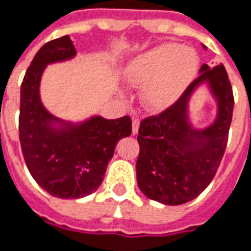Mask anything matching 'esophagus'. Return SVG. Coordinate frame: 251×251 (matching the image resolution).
Wrapping results in <instances>:
<instances>
[{
	"label": "esophagus",
	"instance_id": "obj_1",
	"mask_svg": "<svg viewBox=\"0 0 251 251\" xmlns=\"http://www.w3.org/2000/svg\"><path fill=\"white\" fill-rule=\"evenodd\" d=\"M139 123H141V120L138 119V117H135L134 120H132V134L135 135V134H138V129H139Z\"/></svg>",
	"mask_w": 251,
	"mask_h": 251
}]
</instances>
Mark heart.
Masks as SVG:
<instances>
[{"mask_svg": "<svg viewBox=\"0 0 251 251\" xmlns=\"http://www.w3.org/2000/svg\"><path fill=\"white\" fill-rule=\"evenodd\" d=\"M198 70V56L177 43H161L128 64L126 79L134 87H144L143 105L153 112L164 110L187 89Z\"/></svg>", "mask_w": 251, "mask_h": 251, "instance_id": "1", "label": "heart"}]
</instances>
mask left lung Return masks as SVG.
Returning <instances> with one entry per match:
<instances>
[{"label":"left lung","mask_w":251,"mask_h":251,"mask_svg":"<svg viewBox=\"0 0 251 251\" xmlns=\"http://www.w3.org/2000/svg\"><path fill=\"white\" fill-rule=\"evenodd\" d=\"M200 72L174 105L143 119L138 131V186L148 198L164 205H181L201 194L213 180L227 148L234 110L227 71L223 64L212 70L203 64ZM203 82L215 97L218 116L209 127L197 130L188 122V101Z\"/></svg>","instance_id":"1"}]
</instances>
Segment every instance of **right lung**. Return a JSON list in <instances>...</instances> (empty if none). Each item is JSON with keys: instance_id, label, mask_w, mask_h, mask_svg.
Here are the masks:
<instances>
[{"instance_id": "1", "label": "right lung", "mask_w": 251, "mask_h": 251, "mask_svg": "<svg viewBox=\"0 0 251 251\" xmlns=\"http://www.w3.org/2000/svg\"><path fill=\"white\" fill-rule=\"evenodd\" d=\"M76 49L68 35L45 43L24 75L20 90L19 136L24 161L41 187L57 198H83L101 186L116 143L131 135L128 116H93L64 122L45 109L39 97L46 65L70 60Z\"/></svg>"}]
</instances>
